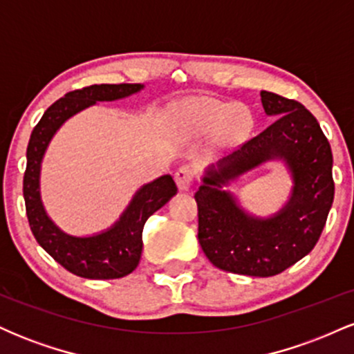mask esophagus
<instances>
[{
    "mask_svg": "<svg viewBox=\"0 0 354 354\" xmlns=\"http://www.w3.org/2000/svg\"><path fill=\"white\" fill-rule=\"evenodd\" d=\"M194 174L196 173H194L193 166H189V165L180 166V168L176 169V173H174V180H176L178 188H180L181 191L189 189L191 183H193V180H194Z\"/></svg>",
    "mask_w": 354,
    "mask_h": 354,
    "instance_id": "1",
    "label": "esophagus"
}]
</instances>
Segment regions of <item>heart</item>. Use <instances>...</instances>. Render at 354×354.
I'll use <instances>...</instances> for the list:
<instances>
[{"instance_id": "obj_1", "label": "heart", "mask_w": 354, "mask_h": 354, "mask_svg": "<svg viewBox=\"0 0 354 354\" xmlns=\"http://www.w3.org/2000/svg\"><path fill=\"white\" fill-rule=\"evenodd\" d=\"M230 116V108H213L208 111V118L211 123L214 124H221L223 121L226 120V118ZM231 126H234V128H239V126H245L246 124V116L243 115L241 111H234L233 115H231V120H230Z\"/></svg>"}]
</instances>
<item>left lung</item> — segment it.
Instances as JSON below:
<instances>
[{
	"label": "left lung",
	"instance_id": "8db88e82",
	"mask_svg": "<svg viewBox=\"0 0 354 354\" xmlns=\"http://www.w3.org/2000/svg\"><path fill=\"white\" fill-rule=\"evenodd\" d=\"M274 123L211 166L194 193L198 241L214 266L246 276L279 274L315 248L326 225L333 198V154L316 118L295 100L261 91ZM279 157L294 174L288 205L273 218L246 215L221 185L248 169Z\"/></svg>",
	"mask_w": 354,
	"mask_h": 354
}]
</instances>
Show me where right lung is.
<instances>
[{
    "label": "right lung",
    "instance_id": "right-lung-1",
    "mask_svg": "<svg viewBox=\"0 0 354 354\" xmlns=\"http://www.w3.org/2000/svg\"><path fill=\"white\" fill-rule=\"evenodd\" d=\"M141 84H91L75 89L51 104L31 133L26 149L23 196L26 216L39 246L70 273L88 279L123 278L135 271L143 250L145 223L154 211L176 194V183L169 174L141 188L113 228L89 238L63 233L44 213L39 198V166L53 135L68 118L96 101H113L133 95Z\"/></svg>",
    "mask_w": 354,
    "mask_h": 354
}]
</instances>
